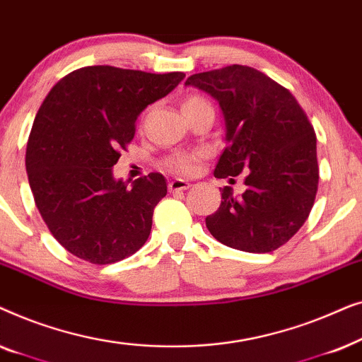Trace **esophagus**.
<instances>
[{
	"mask_svg": "<svg viewBox=\"0 0 362 362\" xmlns=\"http://www.w3.org/2000/svg\"><path fill=\"white\" fill-rule=\"evenodd\" d=\"M168 187H170V191H186L189 189L191 187V182L186 181V180H180V177H176V180H171L170 185H168Z\"/></svg>",
	"mask_w": 362,
	"mask_h": 362,
	"instance_id": "esophagus-1",
	"label": "esophagus"
}]
</instances>
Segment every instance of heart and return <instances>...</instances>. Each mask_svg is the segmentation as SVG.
I'll return each instance as SVG.
<instances>
[{"instance_id":"heart-1","label":"heart","mask_w":362,"mask_h":362,"mask_svg":"<svg viewBox=\"0 0 362 362\" xmlns=\"http://www.w3.org/2000/svg\"><path fill=\"white\" fill-rule=\"evenodd\" d=\"M196 102H204V98L201 97H189L185 102V105H189V103ZM202 151H181L173 155L170 160H168V168L175 173H181V175H191L192 171L196 170L197 161L201 160Z\"/></svg>"}]
</instances>
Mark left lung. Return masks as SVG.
<instances>
[{
	"label": "left lung",
	"mask_w": 362,
	"mask_h": 362,
	"mask_svg": "<svg viewBox=\"0 0 362 362\" xmlns=\"http://www.w3.org/2000/svg\"><path fill=\"white\" fill-rule=\"evenodd\" d=\"M219 102L226 150L214 176L247 173L245 192L221 189V206L206 217L217 240L265 254L284 245L305 224L318 189L313 127L290 90L247 66L201 72L185 82Z\"/></svg>",
	"instance_id": "obj_1"
}]
</instances>
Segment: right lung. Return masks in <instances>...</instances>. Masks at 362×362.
<instances>
[{
  "label": "right lung",
  "instance_id": "right-lung-1",
  "mask_svg": "<svg viewBox=\"0 0 362 362\" xmlns=\"http://www.w3.org/2000/svg\"><path fill=\"white\" fill-rule=\"evenodd\" d=\"M182 78V72L88 66L47 93L28 140L26 171L44 222L72 255L107 265L146 242L153 209L168 192L165 176L150 173L128 186L113 177V165L140 113Z\"/></svg>",
  "mask_w": 362,
  "mask_h": 362
}]
</instances>
